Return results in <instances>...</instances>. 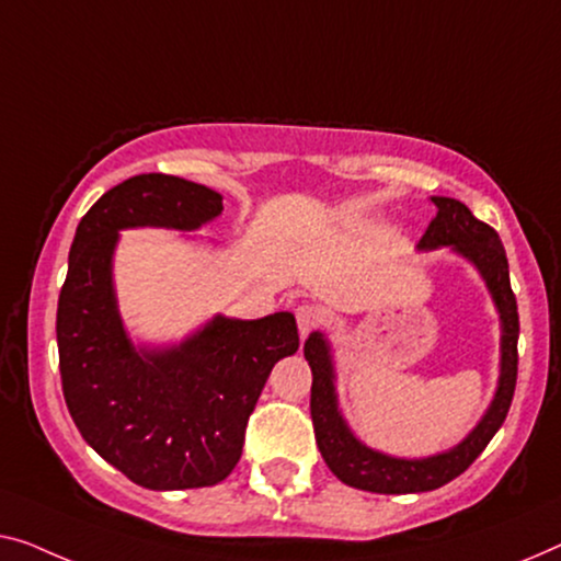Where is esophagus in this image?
Instances as JSON below:
<instances>
[{"instance_id":"34e87169","label":"esophagus","mask_w":561,"mask_h":561,"mask_svg":"<svg viewBox=\"0 0 561 561\" xmlns=\"http://www.w3.org/2000/svg\"><path fill=\"white\" fill-rule=\"evenodd\" d=\"M295 317H297V328L302 337H307V334L320 324V312H317V307L312 305H299L295 309Z\"/></svg>"}]
</instances>
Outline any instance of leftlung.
<instances>
[{"mask_svg":"<svg viewBox=\"0 0 561 561\" xmlns=\"http://www.w3.org/2000/svg\"><path fill=\"white\" fill-rule=\"evenodd\" d=\"M431 201L436 206V216L431 219L415 249L417 252L450 249L454 254L466 259L486 284L501 328L499 380L486 413L454 448L423 458L390 456L367 446L350 428L340 411L337 373H334V355L328 334L320 330L309 334L305 340V357L312 367L309 411H312L317 446H320L324 463L342 483L360 491H373V494H421V491L446 486L448 481L461 476L481 456L489 440L496 436L516 388L519 312H516V297L512 282H508L504 244H501L499 233L489 224L476 219L461 201L448 196H431Z\"/></svg>","mask_w":561,"mask_h":561,"instance_id":"8db88e82","label":"left lung"}]
</instances>
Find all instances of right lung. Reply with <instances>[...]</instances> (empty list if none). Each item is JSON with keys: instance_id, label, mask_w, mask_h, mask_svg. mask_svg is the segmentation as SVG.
Returning <instances> with one entry per match:
<instances>
[{"instance_id": "obj_1", "label": "right lung", "mask_w": 561, "mask_h": 561, "mask_svg": "<svg viewBox=\"0 0 561 561\" xmlns=\"http://www.w3.org/2000/svg\"><path fill=\"white\" fill-rule=\"evenodd\" d=\"M221 194L165 173L118 183L82 216L57 302L67 411L107 463L150 491L201 489L241 458L247 421L272 367L297 353L291 312L214 314L181 342L150 345L125 330L113 256L125 229L196 231Z\"/></svg>"}]
</instances>
